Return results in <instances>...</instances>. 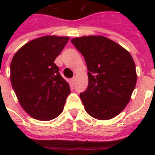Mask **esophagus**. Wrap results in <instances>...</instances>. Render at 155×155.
<instances>
[{
  "label": "esophagus",
  "instance_id": "esophagus-1",
  "mask_svg": "<svg viewBox=\"0 0 155 155\" xmlns=\"http://www.w3.org/2000/svg\"><path fill=\"white\" fill-rule=\"evenodd\" d=\"M75 80H76V79H75V77H73V78H72V79H71V84H74V83H75Z\"/></svg>",
  "mask_w": 155,
  "mask_h": 155
}]
</instances>
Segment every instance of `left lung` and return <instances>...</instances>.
I'll return each mask as SVG.
<instances>
[{
  "mask_svg": "<svg viewBox=\"0 0 155 155\" xmlns=\"http://www.w3.org/2000/svg\"><path fill=\"white\" fill-rule=\"evenodd\" d=\"M84 56L89 84L80 94L84 110L97 120H110L120 114L130 101L137 81L131 54L102 35L71 40Z\"/></svg>",
  "mask_w": 155,
  "mask_h": 155,
  "instance_id": "8db88e82",
  "label": "left lung"
}]
</instances>
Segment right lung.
I'll use <instances>...</instances> for the list:
<instances>
[{"label": "right lung", "instance_id": "add662e5", "mask_svg": "<svg viewBox=\"0 0 155 155\" xmlns=\"http://www.w3.org/2000/svg\"><path fill=\"white\" fill-rule=\"evenodd\" d=\"M69 37L46 35L26 43L13 56L11 82L24 110L38 120L61 114L70 85L54 64Z\"/></svg>", "mask_w": 155, "mask_h": 155}]
</instances>
